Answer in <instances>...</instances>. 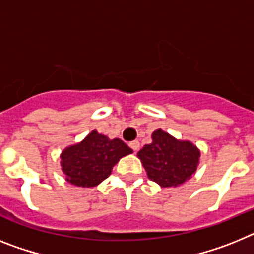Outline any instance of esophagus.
Listing matches in <instances>:
<instances>
[{
    "label": "esophagus",
    "mask_w": 254,
    "mask_h": 254,
    "mask_svg": "<svg viewBox=\"0 0 254 254\" xmlns=\"http://www.w3.org/2000/svg\"><path fill=\"white\" fill-rule=\"evenodd\" d=\"M129 146L133 148V151L139 150V142H138V140H133V142H130V143H129Z\"/></svg>",
    "instance_id": "esophagus-1"
}]
</instances>
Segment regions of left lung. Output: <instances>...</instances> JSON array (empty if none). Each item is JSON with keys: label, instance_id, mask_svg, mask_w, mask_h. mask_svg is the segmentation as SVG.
Returning <instances> with one entry per match:
<instances>
[{"label": "left lung", "instance_id": "obj_1", "mask_svg": "<svg viewBox=\"0 0 254 254\" xmlns=\"http://www.w3.org/2000/svg\"><path fill=\"white\" fill-rule=\"evenodd\" d=\"M152 142L137 153L147 177L160 187H177L195 174L200 163V150L190 140H181L157 129Z\"/></svg>", "mask_w": 254, "mask_h": 254}]
</instances>
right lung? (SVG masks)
I'll return each mask as SVG.
<instances>
[{"label": "right lung", "instance_id": "right-lung-1", "mask_svg": "<svg viewBox=\"0 0 254 254\" xmlns=\"http://www.w3.org/2000/svg\"><path fill=\"white\" fill-rule=\"evenodd\" d=\"M133 152L119 138L93 130L84 139L65 147L61 153V167L65 181L77 187H95L103 182L121 157Z\"/></svg>", "mask_w": 254, "mask_h": 254}]
</instances>
